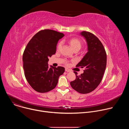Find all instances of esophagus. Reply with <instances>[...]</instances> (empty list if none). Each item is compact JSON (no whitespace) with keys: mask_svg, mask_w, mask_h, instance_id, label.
<instances>
[{"mask_svg":"<svg viewBox=\"0 0 129 129\" xmlns=\"http://www.w3.org/2000/svg\"><path fill=\"white\" fill-rule=\"evenodd\" d=\"M65 71H66V72H71V70L69 69H68L67 68H65Z\"/></svg>","mask_w":129,"mask_h":129,"instance_id":"34e87169","label":"esophagus"}]
</instances>
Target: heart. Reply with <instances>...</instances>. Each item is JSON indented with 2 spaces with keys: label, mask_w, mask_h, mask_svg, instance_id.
Returning <instances> with one entry per match:
<instances>
[{
  "label": "heart",
  "mask_w": 129,
  "mask_h": 129,
  "mask_svg": "<svg viewBox=\"0 0 129 129\" xmlns=\"http://www.w3.org/2000/svg\"><path fill=\"white\" fill-rule=\"evenodd\" d=\"M70 44L72 47V48L73 49H75L76 48H80L81 47V42H80V40H79L77 39H72L70 40ZM62 45V42H60L58 46V48L59 49Z\"/></svg>",
  "instance_id": "1"
}]
</instances>
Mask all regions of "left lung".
<instances>
[{"mask_svg": "<svg viewBox=\"0 0 129 129\" xmlns=\"http://www.w3.org/2000/svg\"><path fill=\"white\" fill-rule=\"evenodd\" d=\"M80 35L84 37L87 44L88 52L77 67H85L83 73L78 76L75 80L70 82L72 88L78 92L86 94L93 91L100 84L107 64V54L100 40L88 31H83Z\"/></svg>", "mask_w": 129, "mask_h": 129, "instance_id": "left-lung-1", "label": "left lung"}]
</instances>
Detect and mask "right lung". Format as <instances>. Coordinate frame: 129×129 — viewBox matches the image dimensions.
<instances>
[{
    "label": "right lung",
    "mask_w": 129,
    "mask_h": 129,
    "mask_svg": "<svg viewBox=\"0 0 129 129\" xmlns=\"http://www.w3.org/2000/svg\"><path fill=\"white\" fill-rule=\"evenodd\" d=\"M64 36L63 33L51 29L42 30L35 35L24 51L22 60L26 79L36 91L45 93L56 87L59 77L65 68L50 65L48 58L56 52L57 45Z\"/></svg>",
    "instance_id": "obj_1"
}]
</instances>
